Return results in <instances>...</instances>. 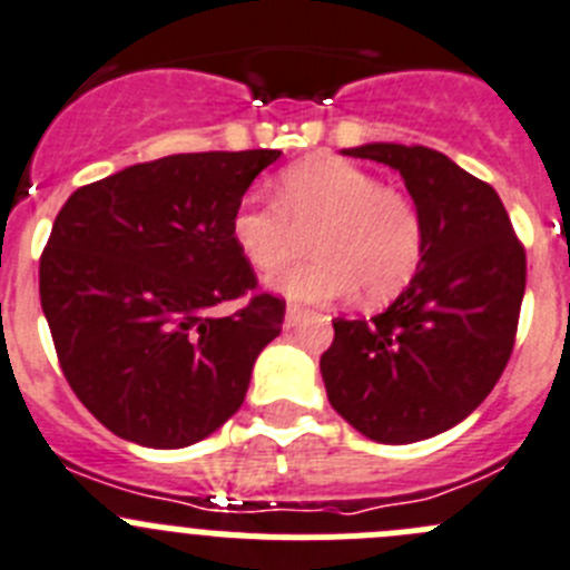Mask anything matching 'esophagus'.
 <instances>
[{"instance_id": "1", "label": "esophagus", "mask_w": 570, "mask_h": 570, "mask_svg": "<svg viewBox=\"0 0 570 570\" xmlns=\"http://www.w3.org/2000/svg\"><path fill=\"white\" fill-rule=\"evenodd\" d=\"M306 315H309V309H303V306H297V303H289V306H286V326L289 328L297 326Z\"/></svg>"}]
</instances>
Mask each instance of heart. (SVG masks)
Here are the masks:
<instances>
[{
  "label": "heart",
  "instance_id": "b5f03b06",
  "mask_svg": "<svg viewBox=\"0 0 570 570\" xmlns=\"http://www.w3.org/2000/svg\"><path fill=\"white\" fill-rule=\"evenodd\" d=\"M301 233H312L315 258L273 278L295 301H340L360 286L368 301H387L422 264L416 202L337 157L292 165L278 177L275 202L244 199L233 210V244L255 273L284 267L301 249Z\"/></svg>",
  "mask_w": 570,
  "mask_h": 570
}]
</instances>
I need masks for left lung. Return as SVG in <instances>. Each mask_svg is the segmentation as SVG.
Instances as JSON below:
<instances>
[{"label":"left lung","instance_id":"1","mask_svg":"<svg viewBox=\"0 0 570 570\" xmlns=\"http://www.w3.org/2000/svg\"><path fill=\"white\" fill-rule=\"evenodd\" d=\"M396 168L424 222L411 286L371 321H334L321 357L334 411L380 444L464 422L501 380L518 334L525 249L492 185L428 146L345 148Z\"/></svg>","mask_w":570,"mask_h":570}]
</instances>
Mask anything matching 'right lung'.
Segmentation results:
<instances>
[{
    "label": "right lung",
    "mask_w": 570,
    "mask_h": 570,
    "mask_svg": "<svg viewBox=\"0 0 570 570\" xmlns=\"http://www.w3.org/2000/svg\"><path fill=\"white\" fill-rule=\"evenodd\" d=\"M281 157L171 154L83 185L39 261L41 309L69 387L126 441L177 450L242 407L286 301L258 289L230 236L249 183ZM245 297L213 318V305Z\"/></svg>",
    "instance_id": "1"
}]
</instances>
